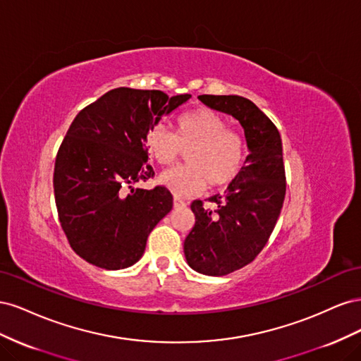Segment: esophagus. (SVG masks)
I'll use <instances>...</instances> for the list:
<instances>
[{
  "label": "esophagus",
  "instance_id": "34e87169",
  "mask_svg": "<svg viewBox=\"0 0 361 361\" xmlns=\"http://www.w3.org/2000/svg\"><path fill=\"white\" fill-rule=\"evenodd\" d=\"M180 206H185V200H182L180 197H174V207H180Z\"/></svg>",
  "mask_w": 361,
  "mask_h": 361
}]
</instances>
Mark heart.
<instances>
[{"instance_id": "b5f03b06", "label": "heart", "mask_w": 361, "mask_h": 361, "mask_svg": "<svg viewBox=\"0 0 361 361\" xmlns=\"http://www.w3.org/2000/svg\"><path fill=\"white\" fill-rule=\"evenodd\" d=\"M147 149L161 166H171L188 150L187 166L164 171L159 182L176 195L224 187L243 170L247 146L244 137L228 128L227 120L212 110L187 113L178 118L176 134L157 125L147 135Z\"/></svg>"}]
</instances>
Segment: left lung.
Returning a JSON list of instances; mask_svg holds the SVG:
<instances>
[{
	"instance_id": "8db88e82",
	"label": "left lung",
	"mask_w": 361,
	"mask_h": 361,
	"mask_svg": "<svg viewBox=\"0 0 361 361\" xmlns=\"http://www.w3.org/2000/svg\"><path fill=\"white\" fill-rule=\"evenodd\" d=\"M216 111L233 116L244 128L250 154L224 194L191 203L195 224L185 238L188 265L200 274L226 276L253 262L274 231L286 194V174L279 129L243 96L200 94Z\"/></svg>"
}]
</instances>
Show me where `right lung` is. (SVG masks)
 I'll use <instances>...</instances> for the list:
<instances>
[{"instance_id": "obj_1", "label": "right lung", "mask_w": 361, "mask_h": 361, "mask_svg": "<svg viewBox=\"0 0 361 361\" xmlns=\"http://www.w3.org/2000/svg\"><path fill=\"white\" fill-rule=\"evenodd\" d=\"M190 97L118 87L73 118L57 152L54 195L64 235L89 264L134 265L150 232L171 211L173 195L164 185H133L155 176L147 164L149 130Z\"/></svg>"}]
</instances>
